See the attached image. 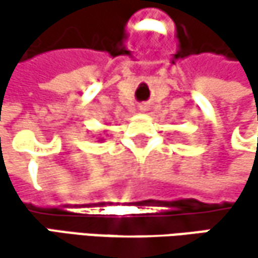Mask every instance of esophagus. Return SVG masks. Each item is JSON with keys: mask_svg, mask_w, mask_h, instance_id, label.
I'll return each mask as SVG.
<instances>
[{"mask_svg": "<svg viewBox=\"0 0 258 258\" xmlns=\"http://www.w3.org/2000/svg\"><path fill=\"white\" fill-rule=\"evenodd\" d=\"M139 110L145 113V112H148V110H149V106H148L146 103H143V104H140V106H139Z\"/></svg>", "mask_w": 258, "mask_h": 258, "instance_id": "1", "label": "esophagus"}]
</instances>
